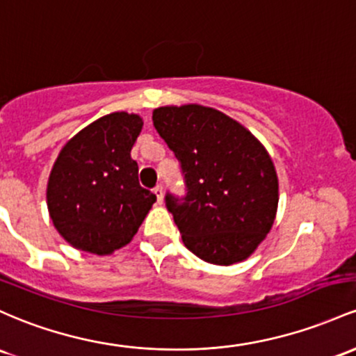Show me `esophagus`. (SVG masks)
Listing matches in <instances>:
<instances>
[{"label": "esophagus", "instance_id": "34e87169", "mask_svg": "<svg viewBox=\"0 0 356 356\" xmlns=\"http://www.w3.org/2000/svg\"><path fill=\"white\" fill-rule=\"evenodd\" d=\"M154 193H155V196H157L159 204H162V202H163V187L162 186H157L154 189Z\"/></svg>", "mask_w": 356, "mask_h": 356}]
</instances>
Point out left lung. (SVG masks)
<instances>
[{"label":"left lung","instance_id":"left-lung-1","mask_svg":"<svg viewBox=\"0 0 356 356\" xmlns=\"http://www.w3.org/2000/svg\"><path fill=\"white\" fill-rule=\"evenodd\" d=\"M152 120L186 177L184 202L167 194L165 204L187 250L213 265L247 260L279 206L267 148L236 120L202 104L155 108Z\"/></svg>","mask_w":356,"mask_h":356}]
</instances>
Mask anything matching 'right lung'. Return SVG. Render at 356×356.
Returning <instances> with one entry per match:
<instances>
[{
    "label": "right lung",
    "mask_w": 356,
    "mask_h": 356,
    "mask_svg": "<svg viewBox=\"0 0 356 356\" xmlns=\"http://www.w3.org/2000/svg\"><path fill=\"white\" fill-rule=\"evenodd\" d=\"M143 128L140 115L101 116L62 147L49 182L50 220L70 247L111 255L130 243L157 201L138 182L131 148Z\"/></svg>",
    "instance_id": "right-lung-1"
}]
</instances>
